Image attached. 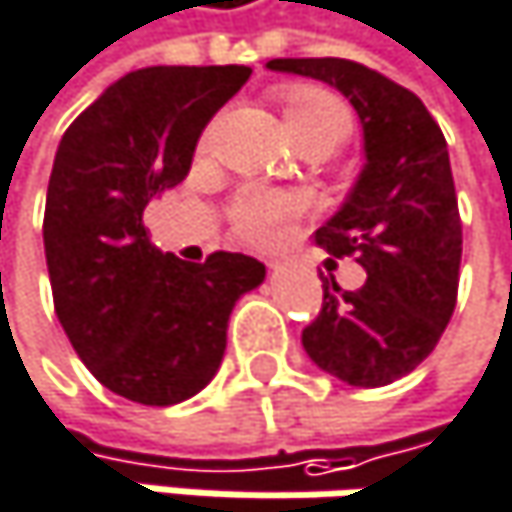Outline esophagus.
Listing matches in <instances>:
<instances>
[{"label": "esophagus", "mask_w": 512, "mask_h": 512, "mask_svg": "<svg viewBox=\"0 0 512 512\" xmlns=\"http://www.w3.org/2000/svg\"><path fill=\"white\" fill-rule=\"evenodd\" d=\"M276 267H279V264H276V261H270V270H276Z\"/></svg>", "instance_id": "34e87169"}]
</instances>
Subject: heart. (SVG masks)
Listing matches in <instances>:
<instances>
[{
	"label": "heart",
	"mask_w": 512,
	"mask_h": 512,
	"mask_svg": "<svg viewBox=\"0 0 512 512\" xmlns=\"http://www.w3.org/2000/svg\"><path fill=\"white\" fill-rule=\"evenodd\" d=\"M285 125L294 146L306 140H324L339 146L354 131V113L339 95L321 86H291L285 92ZM300 212L303 200L294 194L251 188L236 197L230 221L242 242L254 248H270L285 236V230Z\"/></svg>",
	"instance_id": "obj_1"
}]
</instances>
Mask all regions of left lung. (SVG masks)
Wrapping results in <instances>:
<instances>
[{
  "label": "left lung",
  "instance_id": "obj_1",
  "mask_svg": "<svg viewBox=\"0 0 512 512\" xmlns=\"http://www.w3.org/2000/svg\"><path fill=\"white\" fill-rule=\"evenodd\" d=\"M273 71L336 86L357 110L366 167L342 209L315 230L333 258H354L366 285L324 279L306 354L351 387H384L414 372L447 330L462 264V218L447 140L426 104L351 59H273Z\"/></svg>",
  "mask_w": 512,
  "mask_h": 512
}]
</instances>
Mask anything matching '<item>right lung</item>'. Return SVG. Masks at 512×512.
Masks as SVG:
<instances>
[{
    "mask_svg": "<svg viewBox=\"0 0 512 512\" xmlns=\"http://www.w3.org/2000/svg\"><path fill=\"white\" fill-rule=\"evenodd\" d=\"M245 65H152L119 77L62 134L44 206L56 318L116 396L167 408L221 366L236 300L267 276L239 251L185 264L158 251L146 203L188 176L200 131L248 80Z\"/></svg>",
    "mask_w": 512,
    "mask_h": 512,
    "instance_id": "right-lung-1",
    "label": "right lung"
}]
</instances>
